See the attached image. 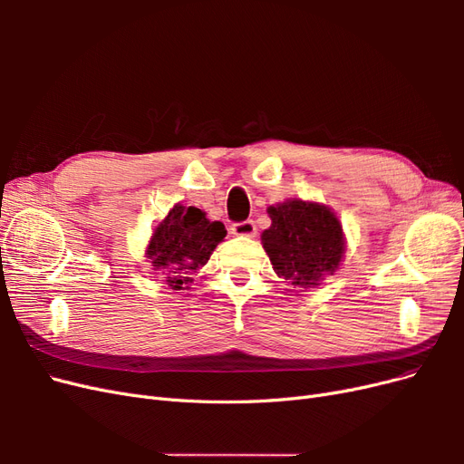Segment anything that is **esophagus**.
Returning <instances> with one entry per match:
<instances>
[{"mask_svg": "<svg viewBox=\"0 0 464 464\" xmlns=\"http://www.w3.org/2000/svg\"><path fill=\"white\" fill-rule=\"evenodd\" d=\"M230 230H232L234 236H242V237H254L257 234V228H256V222L254 220L234 222Z\"/></svg>", "mask_w": 464, "mask_h": 464, "instance_id": "esophagus-1", "label": "esophagus"}]
</instances>
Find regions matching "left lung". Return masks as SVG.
I'll return each mask as SVG.
<instances>
[{
    "label": "left lung",
    "mask_w": 464,
    "mask_h": 464,
    "mask_svg": "<svg viewBox=\"0 0 464 464\" xmlns=\"http://www.w3.org/2000/svg\"><path fill=\"white\" fill-rule=\"evenodd\" d=\"M271 227L261 244L273 269L294 286H317L333 275L344 256V234L339 218L325 205L290 199L266 208Z\"/></svg>",
    "instance_id": "8db88e82"
}]
</instances>
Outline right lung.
I'll use <instances>...</instances> for the list:
<instances>
[{"label": "right lung", "mask_w": 464, "mask_h": 464, "mask_svg": "<svg viewBox=\"0 0 464 464\" xmlns=\"http://www.w3.org/2000/svg\"><path fill=\"white\" fill-rule=\"evenodd\" d=\"M224 236L227 230L222 222H210L201 208L178 203L154 228L147 257L154 269L166 275L168 286L184 290L193 283V275L208 261Z\"/></svg>", "instance_id": "1"}]
</instances>
